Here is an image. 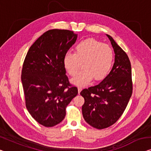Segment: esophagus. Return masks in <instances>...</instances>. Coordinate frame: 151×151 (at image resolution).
<instances>
[{
    "label": "esophagus",
    "mask_w": 151,
    "mask_h": 151,
    "mask_svg": "<svg viewBox=\"0 0 151 151\" xmlns=\"http://www.w3.org/2000/svg\"><path fill=\"white\" fill-rule=\"evenodd\" d=\"M81 90H82V87L78 86V93H81Z\"/></svg>",
    "instance_id": "1"
}]
</instances>
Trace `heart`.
<instances>
[{
	"label": "heart",
	"mask_w": 151,
	"mask_h": 151,
	"mask_svg": "<svg viewBox=\"0 0 151 151\" xmlns=\"http://www.w3.org/2000/svg\"><path fill=\"white\" fill-rule=\"evenodd\" d=\"M114 51L107 44L94 39H85L76 44L75 52L68 51L63 58L64 68L70 75H75L82 62L83 70L71 79L76 85H83L94 78L102 80L110 73L113 65Z\"/></svg>",
	"instance_id": "b5f03b06"
}]
</instances>
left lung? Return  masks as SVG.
Segmentation results:
<instances>
[{
	"mask_svg": "<svg viewBox=\"0 0 151 151\" xmlns=\"http://www.w3.org/2000/svg\"><path fill=\"white\" fill-rule=\"evenodd\" d=\"M115 58L113 67L102 82L81 92L85 100L82 112L85 121L102 129L115 123L127 107L133 91L132 67L124 51L109 35Z\"/></svg>",
	"mask_w": 151,
	"mask_h": 151,
	"instance_id": "obj_1",
	"label": "left lung"
}]
</instances>
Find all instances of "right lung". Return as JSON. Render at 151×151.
Segmentation results:
<instances>
[{
	"instance_id": "right-lung-1",
	"label": "right lung",
	"mask_w": 151,
	"mask_h": 151,
	"mask_svg": "<svg viewBox=\"0 0 151 151\" xmlns=\"http://www.w3.org/2000/svg\"><path fill=\"white\" fill-rule=\"evenodd\" d=\"M77 35L53 29L42 35L30 47L22 70L26 109L40 125L53 127L63 121L66 108L78 94L70 83L63 58L75 44Z\"/></svg>"
}]
</instances>
